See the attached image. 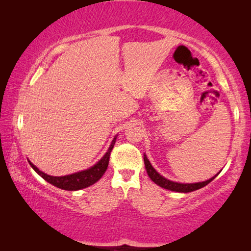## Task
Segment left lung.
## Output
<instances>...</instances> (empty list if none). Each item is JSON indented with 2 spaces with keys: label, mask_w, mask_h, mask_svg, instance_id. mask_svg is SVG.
Wrapping results in <instances>:
<instances>
[{
  "label": "left lung",
  "mask_w": 251,
  "mask_h": 251,
  "mask_svg": "<svg viewBox=\"0 0 251 251\" xmlns=\"http://www.w3.org/2000/svg\"><path fill=\"white\" fill-rule=\"evenodd\" d=\"M144 163H145V168L147 171L148 176H150L151 179L154 181L156 185L160 186L161 188L173 190V192H178V193H189V192H194V190H197L199 188H202V187H205L206 185L209 184L211 180H214L218 175L217 174V175L210 178V179H208L206 181H201V182H196V184H180V182L168 180L163 176H160L159 174L155 171L154 167L151 166L150 160L147 159L146 155H144Z\"/></svg>",
  "instance_id": "left-lung-1"
}]
</instances>
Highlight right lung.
<instances>
[{"mask_svg": "<svg viewBox=\"0 0 251 251\" xmlns=\"http://www.w3.org/2000/svg\"><path fill=\"white\" fill-rule=\"evenodd\" d=\"M115 141H116V137L113 139V142L110 144L107 152H106V154L103 156V158H101L96 165L86 169V171L72 174V175L62 176V177L50 176V175H46V174H44L43 172H41L40 169H37L32 163H29V165H31L32 168L39 174L40 176L43 177L46 181H49L50 184L54 185L55 187H58V188L64 189V190L83 189L93 184H95V182L99 181L101 178V176L104 175L106 169L108 167L109 156L114 147V144H115Z\"/></svg>", "mask_w": 251, "mask_h": 251, "instance_id": "right-lung-1", "label": "right lung"}]
</instances>
